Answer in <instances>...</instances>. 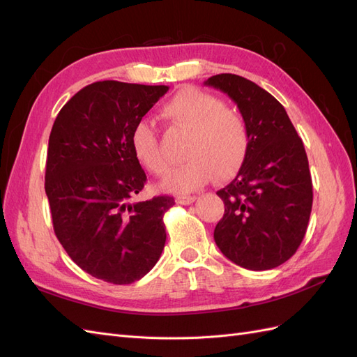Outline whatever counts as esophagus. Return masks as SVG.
I'll use <instances>...</instances> for the list:
<instances>
[{
  "instance_id": "1",
  "label": "esophagus",
  "mask_w": 357,
  "mask_h": 357,
  "mask_svg": "<svg viewBox=\"0 0 357 357\" xmlns=\"http://www.w3.org/2000/svg\"><path fill=\"white\" fill-rule=\"evenodd\" d=\"M197 201V197H177L176 202L181 204V205H189Z\"/></svg>"
}]
</instances>
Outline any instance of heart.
I'll return each instance as SVG.
<instances>
[{"label":"heart","mask_w":357,"mask_h":357,"mask_svg":"<svg viewBox=\"0 0 357 357\" xmlns=\"http://www.w3.org/2000/svg\"><path fill=\"white\" fill-rule=\"evenodd\" d=\"M162 116L189 132L186 162L171 169L162 188L172 193L198 190L215 176H235L248 152V128L244 116L208 92L183 88L160 110ZM134 155L155 176H164L169 162L160 152L153 125L142 121L131 135Z\"/></svg>","instance_id":"b5f03b06"}]
</instances>
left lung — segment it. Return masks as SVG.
Instances as JSON below:
<instances>
[{
    "label": "left lung",
    "mask_w": 357,
    "mask_h": 357,
    "mask_svg": "<svg viewBox=\"0 0 357 357\" xmlns=\"http://www.w3.org/2000/svg\"><path fill=\"white\" fill-rule=\"evenodd\" d=\"M204 84L226 93L248 128V152L238 174L218 192L225 214L214 241L234 264L265 271L295 255L312 205L308 159L295 126L274 96L236 74Z\"/></svg>",
    "instance_id": "left-lung-1"
}]
</instances>
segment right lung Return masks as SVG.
<instances>
[{
  "label": "right lung",
  "mask_w": 357,
  "mask_h": 357,
  "mask_svg": "<svg viewBox=\"0 0 357 357\" xmlns=\"http://www.w3.org/2000/svg\"><path fill=\"white\" fill-rule=\"evenodd\" d=\"M168 89L95 82L62 107L52 126L45 189L53 229L73 261L107 283L137 282L164 250V214L174 198L134 199L147 177L131 135Z\"/></svg>",
  "instance_id": "add662e5"
}]
</instances>
